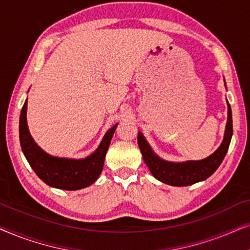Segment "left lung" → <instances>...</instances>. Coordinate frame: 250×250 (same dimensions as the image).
Segmentation results:
<instances>
[{
	"label": "left lung",
	"instance_id": "obj_1",
	"mask_svg": "<svg viewBox=\"0 0 250 250\" xmlns=\"http://www.w3.org/2000/svg\"><path fill=\"white\" fill-rule=\"evenodd\" d=\"M233 125H232V111L228 102V122H226L224 139L216 151L208 158L198 161L169 162L162 160L152 151L151 146L146 142L142 132H138V146L141 148L146 166L149 171L160 182L172 186H188L194 183L205 181L216 171L228 153L231 143Z\"/></svg>",
	"mask_w": 250,
	"mask_h": 250
}]
</instances>
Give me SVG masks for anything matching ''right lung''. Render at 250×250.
Segmentation results:
<instances>
[{
  "instance_id": "obj_1",
  "label": "right lung",
  "mask_w": 250,
  "mask_h": 250,
  "mask_svg": "<svg viewBox=\"0 0 250 250\" xmlns=\"http://www.w3.org/2000/svg\"><path fill=\"white\" fill-rule=\"evenodd\" d=\"M26 112L27 99L22 106L19 119V139L21 149L33 170L45 184L56 188L74 191L84 188L97 181L104 167L106 152L118 123L106 132L98 148L86 158L79 160L57 158L45 153L32 138L28 130Z\"/></svg>"
}]
</instances>
